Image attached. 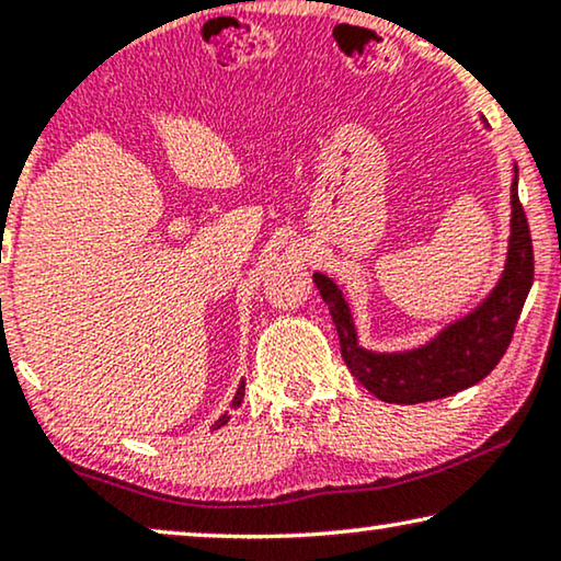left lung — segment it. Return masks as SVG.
I'll use <instances>...</instances> for the list:
<instances>
[{
	"label": "left lung",
	"mask_w": 561,
	"mask_h": 561,
	"mask_svg": "<svg viewBox=\"0 0 561 561\" xmlns=\"http://www.w3.org/2000/svg\"><path fill=\"white\" fill-rule=\"evenodd\" d=\"M514 172L511 236L501 279L476 310L447 322L427 343L393 353L363 348L341 287L328 274H312L320 297L333 314L345 366L376 399L389 404H422V401L445 399L483 381L499 366L514 337L518 314L534 282L531 233H528L526 213L518 203V168Z\"/></svg>",
	"instance_id": "8db88e82"
}]
</instances>
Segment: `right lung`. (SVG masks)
Here are the masks:
<instances>
[{"instance_id": "right-lung-1", "label": "right lung", "mask_w": 561, "mask_h": 561, "mask_svg": "<svg viewBox=\"0 0 561 561\" xmlns=\"http://www.w3.org/2000/svg\"><path fill=\"white\" fill-rule=\"evenodd\" d=\"M243 389H247V381H241V383H239V389H236V397H233V401H231V409H239V407H241V401H243ZM228 420H231V416H228V412H226L224 416H218V422L213 424V430H220Z\"/></svg>"}]
</instances>
